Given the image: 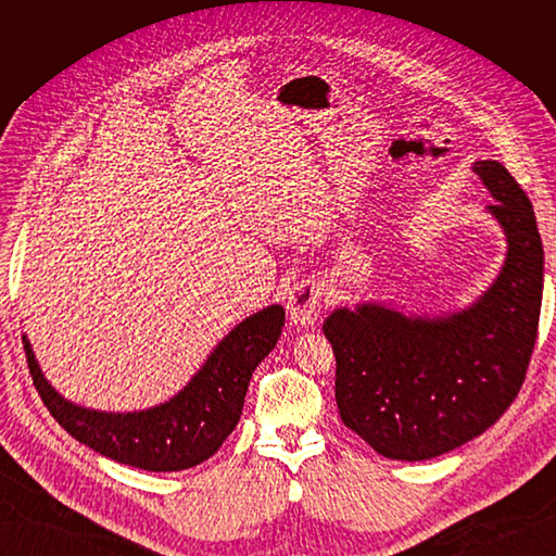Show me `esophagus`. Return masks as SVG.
<instances>
[{"label":"esophagus","mask_w":556,"mask_h":556,"mask_svg":"<svg viewBox=\"0 0 556 556\" xmlns=\"http://www.w3.org/2000/svg\"><path fill=\"white\" fill-rule=\"evenodd\" d=\"M325 299V285L317 280H301L288 294V317L296 329H308L315 325L319 306Z\"/></svg>","instance_id":"1"}]
</instances>
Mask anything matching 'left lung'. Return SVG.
I'll use <instances>...</instances> for the list:
<instances>
[{
	"instance_id": "1",
	"label": "left lung",
	"mask_w": 556,
	"mask_h": 556,
	"mask_svg": "<svg viewBox=\"0 0 556 556\" xmlns=\"http://www.w3.org/2000/svg\"><path fill=\"white\" fill-rule=\"evenodd\" d=\"M470 169L496 201L484 211L506 237L490 288L459 311L415 313L368 299L325 319L343 425L387 459L425 462L473 441L525 382L543 301V241L506 166L476 160Z\"/></svg>"
}]
</instances>
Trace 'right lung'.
Wrapping results in <instances>:
<instances>
[{"mask_svg": "<svg viewBox=\"0 0 556 556\" xmlns=\"http://www.w3.org/2000/svg\"><path fill=\"white\" fill-rule=\"evenodd\" d=\"M285 308L264 306L217 343L199 371L174 396L143 410H94L64 399L43 376L27 336L31 380L66 433L117 464L153 473L192 468L217 452L239 425L252 374L280 339Z\"/></svg>", "mask_w": 556, "mask_h": 556, "instance_id": "obj_1", "label": "right lung"}]
</instances>
